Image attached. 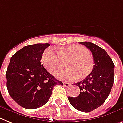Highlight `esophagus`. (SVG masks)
<instances>
[{"mask_svg":"<svg viewBox=\"0 0 123 123\" xmlns=\"http://www.w3.org/2000/svg\"><path fill=\"white\" fill-rule=\"evenodd\" d=\"M70 85L71 84L70 83H66V82L64 83V86L65 87H69Z\"/></svg>","mask_w":123,"mask_h":123,"instance_id":"34e87169","label":"esophagus"}]
</instances>
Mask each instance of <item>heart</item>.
Listing matches in <instances>:
<instances>
[{
    "instance_id": "heart-1",
    "label": "heart",
    "mask_w": 123,
    "mask_h": 123,
    "mask_svg": "<svg viewBox=\"0 0 123 123\" xmlns=\"http://www.w3.org/2000/svg\"><path fill=\"white\" fill-rule=\"evenodd\" d=\"M89 50L81 45H73L61 47L57 53L49 48L43 54L42 62L48 71L55 74L61 71L67 62L68 69L57 74L63 80H73L85 78L92 73L94 61L89 55Z\"/></svg>"
}]
</instances>
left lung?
Returning a JSON list of instances; mask_svg holds the SVG:
<instances>
[{
  "mask_svg": "<svg viewBox=\"0 0 123 123\" xmlns=\"http://www.w3.org/2000/svg\"><path fill=\"white\" fill-rule=\"evenodd\" d=\"M89 49L93 57L92 71L83 81L76 83L80 93L76 97H68L73 107L89 112L104 103L110 93L114 80V64L107 52L90 42H80Z\"/></svg>",
  "mask_w": 123,
  "mask_h": 123,
  "instance_id": "1",
  "label": "left lung"
}]
</instances>
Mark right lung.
Instances as JSON below:
<instances>
[{
	"label": "right lung",
	"mask_w": 123,
	"mask_h": 123,
	"mask_svg": "<svg viewBox=\"0 0 123 123\" xmlns=\"http://www.w3.org/2000/svg\"><path fill=\"white\" fill-rule=\"evenodd\" d=\"M50 44L27 45L11 57L6 72L10 96L28 109L43 106L49 100L54 86L63 83L55 78L41 64L44 50Z\"/></svg>",
	"instance_id": "add662e5"
}]
</instances>
